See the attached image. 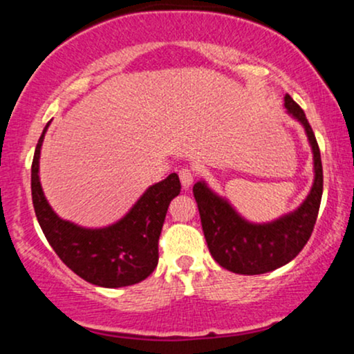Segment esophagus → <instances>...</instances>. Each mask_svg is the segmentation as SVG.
<instances>
[{
	"instance_id": "1",
	"label": "esophagus",
	"mask_w": 354,
	"mask_h": 354,
	"mask_svg": "<svg viewBox=\"0 0 354 354\" xmlns=\"http://www.w3.org/2000/svg\"><path fill=\"white\" fill-rule=\"evenodd\" d=\"M193 178H194L193 169L188 168V166H185V168L180 169V180H181V185L185 186V188H189L191 183H193Z\"/></svg>"
}]
</instances>
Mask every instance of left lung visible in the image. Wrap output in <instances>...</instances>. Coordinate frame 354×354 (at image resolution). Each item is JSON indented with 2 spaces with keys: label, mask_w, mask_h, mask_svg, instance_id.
I'll use <instances>...</instances> for the list:
<instances>
[{
  "label": "left lung",
  "mask_w": 354,
  "mask_h": 354,
  "mask_svg": "<svg viewBox=\"0 0 354 354\" xmlns=\"http://www.w3.org/2000/svg\"><path fill=\"white\" fill-rule=\"evenodd\" d=\"M284 108L288 115L303 124L315 163V181L311 191L298 209L271 223L258 225L238 214L236 209L225 198L211 191L205 181H198L193 186L209 253L219 266L233 273L263 274L290 263L308 243L318 218L323 194L319 146L306 115L290 95L284 96Z\"/></svg>",
  "instance_id": "1"
}]
</instances>
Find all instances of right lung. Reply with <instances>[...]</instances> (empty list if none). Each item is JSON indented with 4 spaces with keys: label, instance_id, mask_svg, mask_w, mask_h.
<instances>
[{
    "label": "right lung",
    "instance_id": "add662e5",
    "mask_svg": "<svg viewBox=\"0 0 354 354\" xmlns=\"http://www.w3.org/2000/svg\"><path fill=\"white\" fill-rule=\"evenodd\" d=\"M48 126L39 136L31 165L35 213L48 243L71 271L96 286L121 288L143 281L158 265V239L166 211L181 191L178 174L171 173L149 186L120 221L104 228H83L61 219L44 198L38 173Z\"/></svg>",
    "mask_w": 354,
    "mask_h": 354
}]
</instances>
